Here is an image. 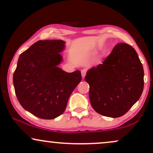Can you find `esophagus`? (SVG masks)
Returning <instances> with one entry per match:
<instances>
[{
    "label": "esophagus",
    "instance_id": "34e87169",
    "mask_svg": "<svg viewBox=\"0 0 153 153\" xmlns=\"http://www.w3.org/2000/svg\"><path fill=\"white\" fill-rule=\"evenodd\" d=\"M85 75H86V70H85V69L82 70V71H81V75H82V78H85Z\"/></svg>",
    "mask_w": 153,
    "mask_h": 153
}]
</instances>
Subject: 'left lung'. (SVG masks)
<instances>
[{"instance_id":"left-lung-1","label":"left lung","mask_w":153,"mask_h":153,"mask_svg":"<svg viewBox=\"0 0 153 153\" xmlns=\"http://www.w3.org/2000/svg\"><path fill=\"white\" fill-rule=\"evenodd\" d=\"M89 99L94 109L106 117L125 114L141 96L144 70L132 47L119 43L102 64L87 71Z\"/></svg>"}]
</instances>
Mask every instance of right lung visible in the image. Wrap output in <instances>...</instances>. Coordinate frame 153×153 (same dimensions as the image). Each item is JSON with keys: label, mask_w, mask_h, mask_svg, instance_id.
Returning a JSON list of instances; mask_svg holds the SVG:
<instances>
[{"label": "right lung", "mask_w": 153, "mask_h": 153, "mask_svg": "<svg viewBox=\"0 0 153 153\" xmlns=\"http://www.w3.org/2000/svg\"><path fill=\"white\" fill-rule=\"evenodd\" d=\"M65 48L62 40H40L19 57L13 77L16 95L23 108L39 118L62 114L81 80L80 71L66 73L58 67Z\"/></svg>", "instance_id": "obj_1"}]
</instances>
